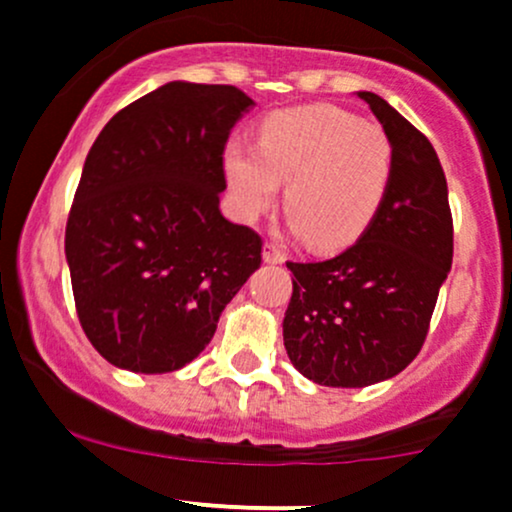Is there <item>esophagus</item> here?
Returning a JSON list of instances; mask_svg holds the SVG:
<instances>
[{
  "instance_id": "esophagus-1",
  "label": "esophagus",
  "mask_w": 512,
  "mask_h": 512,
  "mask_svg": "<svg viewBox=\"0 0 512 512\" xmlns=\"http://www.w3.org/2000/svg\"><path fill=\"white\" fill-rule=\"evenodd\" d=\"M262 260H265L267 265H282V262H284V252L279 250L277 245H272V242H267L265 250H262Z\"/></svg>"
}]
</instances>
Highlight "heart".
<instances>
[{
	"label": "heart",
	"mask_w": 512,
	"mask_h": 512,
	"mask_svg": "<svg viewBox=\"0 0 512 512\" xmlns=\"http://www.w3.org/2000/svg\"><path fill=\"white\" fill-rule=\"evenodd\" d=\"M392 142L375 122L336 105L272 112L257 147L230 142L223 169L242 218L255 220L277 203L279 186L294 235L316 250L351 245L368 230L392 181Z\"/></svg>",
	"instance_id": "obj_1"
}]
</instances>
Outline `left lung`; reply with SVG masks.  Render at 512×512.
Wrapping results in <instances>:
<instances>
[{
  "label": "left lung",
  "mask_w": 512,
  "mask_h": 512,
  "mask_svg": "<svg viewBox=\"0 0 512 512\" xmlns=\"http://www.w3.org/2000/svg\"><path fill=\"white\" fill-rule=\"evenodd\" d=\"M392 142L387 196L355 245L326 262H287L284 348L304 378L368 387L395 378L427 338L451 270L454 228L437 152L390 102L360 90Z\"/></svg>",
  "instance_id": "1"
}]
</instances>
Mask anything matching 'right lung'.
Masks as SVG:
<instances>
[{
	"label": "right lung",
	"instance_id": "1",
	"mask_svg": "<svg viewBox=\"0 0 512 512\" xmlns=\"http://www.w3.org/2000/svg\"><path fill=\"white\" fill-rule=\"evenodd\" d=\"M252 107L235 85L171 80L90 147L66 260L80 326L115 368H184L260 267V235L220 213L225 142Z\"/></svg>",
	"mask_w": 512,
	"mask_h": 512
}]
</instances>
